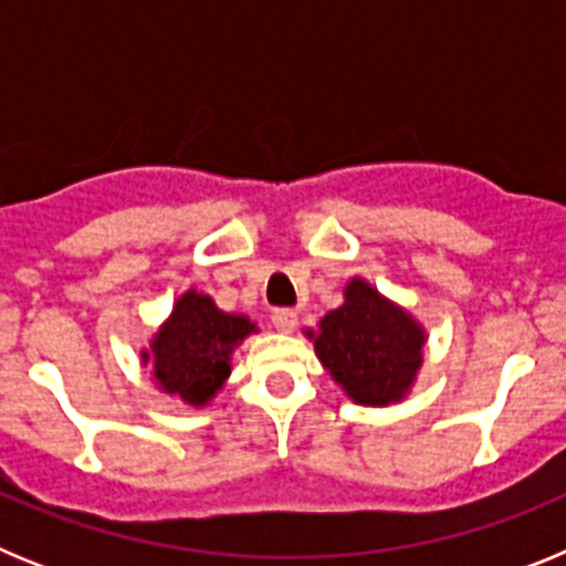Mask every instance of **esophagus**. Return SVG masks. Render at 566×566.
I'll return each instance as SVG.
<instances>
[{
    "label": "esophagus",
    "mask_w": 566,
    "mask_h": 566,
    "mask_svg": "<svg viewBox=\"0 0 566 566\" xmlns=\"http://www.w3.org/2000/svg\"><path fill=\"white\" fill-rule=\"evenodd\" d=\"M272 326L277 328L280 334H292L294 328H297V312H292V308H277V312L272 314Z\"/></svg>",
    "instance_id": "34e87169"
}]
</instances>
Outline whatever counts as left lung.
Listing matches in <instances>:
<instances>
[{
  "label": "left lung",
  "mask_w": 566,
  "mask_h": 566,
  "mask_svg": "<svg viewBox=\"0 0 566 566\" xmlns=\"http://www.w3.org/2000/svg\"><path fill=\"white\" fill-rule=\"evenodd\" d=\"M319 363L359 405H391L411 391L422 368L424 328L371 283L354 277L345 303L308 332Z\"/></svg>",
  "instance_id": "8db88e82"
}]
</instances>
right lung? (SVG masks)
<instances>
[{"label": "right lung", "mask_w": 566, "mask_h": 566, "mask_svg": "<svg viewBox=\"0 0 566 566\" xmlns=\"http://www.w3.org/2000/svg\"><path fill=\"white\" fill-rule=\"evenodd\" d=\"M252 332L258 326L247 314L221 312L209 294L189 289L144 352V363H153V377L164 394L203 408L227 382L240 339Z\"/></svg>", "instance_id": "add662e5"}]
</instances>
